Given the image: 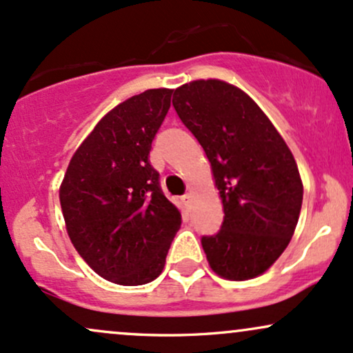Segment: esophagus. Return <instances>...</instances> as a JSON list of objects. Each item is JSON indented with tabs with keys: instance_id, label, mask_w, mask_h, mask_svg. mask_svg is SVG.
<instances>
[{
	"instance_id": "1",
	"label": "esophagus",
	"mask_w": 353,
	"mask_h": 353,
	"mask_svg": "<svg viewBox=\"0 0 353 353\" xmlns=\"http://www.w3.org/2000/svg\"><path fill=\"white\" fill-rule=\"evenodd\" d=\"M192 199H194V197H192V194H190V192H188L184 197H182V201L188 204V208H190V204H192Z\"/></svg>"
}]
</instances>
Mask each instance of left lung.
<instances>
[{
  "label": "left lung",
  "instance_id": "8db88e82",
  "mask_svg": "<svg viewBox=\"0 0 353 353\" xmlns=\"http://www.w3.org/2000/svg\"><path fill=\"white\" fill-rule=\"evenodd\" d=\"M172 106L204 149L224 208L221 230L202 237L210 269L228 281L262 275L301 216L303 185L289 145L257 103L225 81L182 84Z\"/></svg>",
  "mask_w": 353,
  "mask_h": 353
}]
</instances>
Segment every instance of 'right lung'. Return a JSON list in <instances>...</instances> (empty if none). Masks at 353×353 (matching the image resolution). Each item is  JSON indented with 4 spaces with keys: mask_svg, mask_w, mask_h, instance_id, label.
I'll return each mask as SVG.
<instances>
[{
    "mask_svg": "<svg viewBox=\"0 0 353 353\" xmlns=\"http://www.w3.org/2000/svg\"><path fill=\"white\" fill-rule=\"evenodd\" d=\"M174 89H148L101 117L72 154L59 185L68 236L106 281L144 285L159 277L181 212L159 185L149 151Z\"/></svg>",
    "mask_w": 353,
    "mask_h": 353,
    "instance_id": "1",
    "label": "right lung"
}]
</instances>
